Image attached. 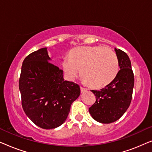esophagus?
Masks as SVG:
<instances>
[{
	"label": "esophagus",
	"instance_id": "34e87169",
	"mask_svg": "<svg viewBox=\"0 0 152 152\" xmlns=\"http://www.w3.org/2000/svg\"><path fill=\"white\" fill-rule=\"evenodd\" d=\"M80 89H81V92L82 93H84V92H85V91H87V88H84V87H82V86L80 87Z\"/></svg>",
	"mask_w": 152,
	"mask_h": 152
}]
</instances>
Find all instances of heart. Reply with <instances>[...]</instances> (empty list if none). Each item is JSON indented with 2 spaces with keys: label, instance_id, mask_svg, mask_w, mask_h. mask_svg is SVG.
I'll list each match as a JSON object with an SVG mask.
<instances>
[{
  "label": "heart",
  "instance_id": "1",
  "mask_svg": "<svg viewBox=\"0 0 152 152\" xmlns=\"http://www.w3.org/2000/svg\"><path fill=\"white\" fill-rule=\"evenodd\" d=\"M62 67L70 80L80 73L85 83L102 88L111 83L119 71L118 56L109 48L80 46L72 49L69 57L64 58Z\"/></svg>",
  "mask_w": 152,
  "mask_h": 152
}]
</instances>
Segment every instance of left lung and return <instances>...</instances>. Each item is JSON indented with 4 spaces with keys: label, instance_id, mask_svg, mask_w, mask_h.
<instances>
[{
    "label": "left lung",
    "instance_id": "obj_1",
    "mask_svg": "<svg viewBox=\"0 0 152 152\" xmlns=\"http://www.w3.org/2000/svg\"><path fill=\"white\" fill-rule=\"evenodd\" d=\"M120 70L115 78L99 91L91 90L95 102L88 109L93 118L101 123L109 124L120 119L129 107L134 86V75L129 56L115 48Z\"/></svg>",
    "mask_w": 152,
    "mask_h": 152
}]
</instances>
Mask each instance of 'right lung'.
Here are the masks:
<instances>
[{"instance_id": "1", "label": "right lung", "mask_w": 152, "mask_h": 152, "mask_svg": "<svg viewBox=\"0 0 152 152\" xmlns=\"http://www.w3.org/2000/svg\"><path fill=\"white\" fill-rule=\"evenodd\" d=\"M50 60L47 48L27 56L23 62L18 84L25 113L44 129L63 124L72 103L80 95V86L64 80L63 70Z\"/></svg>"}]
</instances>
